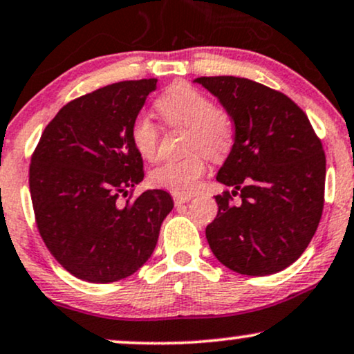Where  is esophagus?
Here are the masks:
<instances>
[{"mask_svg": "<svg viewBox=\"0 0 354 354\" xmlns=\"http://www.w3.org/2000/svg\"><path fill=\"white\" fill-rule=\"evenodd\" d=\"M192 199L191 194H173V201L176 205H183Z\"/></svg>", "mask_w": 354, "mask_h": 354, "instance_id": "1", "label": "esophagus"}]
</instances>
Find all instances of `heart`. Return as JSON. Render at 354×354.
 I'll list each match as a JSON object with an SVG mask.
<instances>
[{
  "label": "heart",
  "instance_id": "heart-1",
  "mask_svg": "<svg viewBox=\"0 0 354 354\" xmlns=\"http://www.w3.org/2000/svg\"><path fill=\"white\" fill-rule=\"evenodd\" d=\"M157 108L168 124L186 126L185 157L169 158L150 171L155 186L185 194L194 189L207 168V157L220 158L233 144V124L225 111L204 92L189 84H174L157 100ZM131 142L145 160H153L158 152L160 131L152 118L139 113L131 124Z\"/></svg>",
  "mask_w": 354,
  "mask_h": 354
}]
</instances>
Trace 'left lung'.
<instances>
[{
  "label": "left lung",
  "instance_id": "1",
  "mask_svg": "<svg viewBox=\"0 0 354 354\" xmlns=\"http://www.w3.org/2000/svg\"><path fill=\"white\" fill-rule=\"evenodd\" d=\"M234 122V142L216 181L218 214L205 236L230 270L272 275L291 266L313 239L324 209L325 153L306 113L279 91L234 75L197 77Z\"/></svg>",
  "mask_w": 354,
  "mask_h": 354
}]
</instances>
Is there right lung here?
<instances>
[{
  "label": "right lung",
  "mask_w": 354,
  "mask_h": 354,
  "mask_svg": "<svg viewBox=\"0 0 354 354\" xmlns=\"http://www.w3.org/2000/svg\"><path fill=\"white\" fill-rule=\"evenodd\" d=\"M157 79L122 81L69 102L32 155L29 186L40 236L77 279L111 283L152 256L173 209L163 189L121 201L144 180L131 124Z\"/></svg>",
  "instance_id": "1"
}]
</instances>
